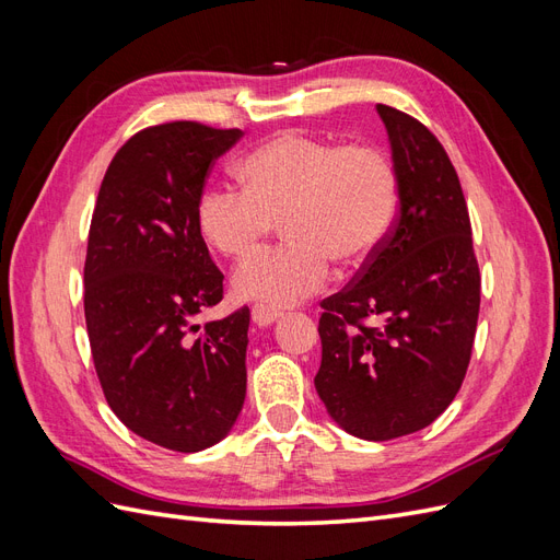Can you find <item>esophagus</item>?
I'll list each match as a JSON object with an SVG mask.
<instances>
[{"label": "esophagus", "instance_id": "obj_1", "mask_svg": "<svg viewBox=\"0 0 560 560\" xmlns=\"http://www.w3.org/2000/svg\"><path fill=\"white\" fill-rule=\"evenodd\" d=\"M280 313L273 311V308H266V306H254L252 308V322L257 327H270L273 322H278Z\"/></svg>", "mask_w": 560, "mask_h": 560}]
</instances>
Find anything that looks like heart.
I'll return each mask as SVG.
<instances>
[{
  "instance_id": "obj_1",
  "label": "heart",
  "mask_w": 560,
  "mask_h": 560,
  "mask_svg": "<svg viewBox=\"0 0 560 560\" xmlns=\"http://www.w3.org/2000/svg\"><path fill=\"white\" fill-rule=\"evenodd\" d=\"M245 191L206 186L196 226L224 257L257 249L282 219L290 243L245 259L233 270V294L266 308H290L325 290L331 259L360 266L383 247L399 210L393 165L376 149L338 147L287 130L238 165Z\"/></svg>"
}]
</instances>
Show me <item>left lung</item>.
Listing matches in <instances>:
<instances>
[{
  "label": "left lung",
  "mask_w": 560,
  "mask_h": 560,
  "mask_svg": "<svg viewBox=\"0 0 560 560\" xmlns=\"http://www.w3.org/2000/svg\"><path fill=\"white\" fill-rule=\"evenodd\" d=\"M399 186L393 233L322 301L315 389L338 428L385 442L428 428L467 374L481 301L460 179L413 116L376 105Z\"/></svg>",
  "instance_id": "8db88e82"
}]
</instances>
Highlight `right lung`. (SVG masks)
<instances>
[{
	"label": "right lung",
	"mask_w": 560,
	"mask_h": 560,
	"mask_svg": "<svg viewBox=\"0 0 560 560\" xmlns=\"http://www.w3.org/2000/svg\"><path fill=\"white\" fill-rule=\"evenodd\" d=\"M241 138L194 121L132 135L107 167L89 233L83 311L107 404L130 432L179 453L222 442L245 404L249 308L196 322L224 296L196 202Z\"/></svg>",
	"instance_id": "add662e5"
}]
</instances>
